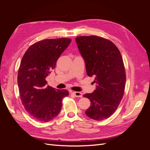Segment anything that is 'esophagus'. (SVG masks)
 Segmentation results:
<instances>
[{
    "instance_id": "34e87169",
    "label": "esophagus",
    "mask_w": 150,
    "mask_h": 150,
    "mask_svg": "<svg viewBox=\"0 0 150 150\" xmlns=\"http://www.w3.org/2000/svg\"><path fill=\"white\" fill-rule=\"evenodd\" d=\"M71 93L73 94L75 97H79V98H82L83 97V94L81 93V92L73 91V92H72Z\"/></svg>"
}]
</instances>
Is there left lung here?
I'll list each match as a JSON object with an SVG mask.
<instances>
[{"label":"left lung","instance_id":"1","mask_svg":"<svg viewBox=\"0 0 150 150\" xmlns=\"http://www.w3.org/2000/svg\"><path fill=\"white\" fill-rule=\"evenodd\" d=\"M88 76H94L96 88L83 95L91 106L85 111L90 118L101 121L111 116L123 96L126 72L119 49L110 40L96 35L76 38Z\"/></svg>","mask_w":150,"mask_h":150}]
</instances>
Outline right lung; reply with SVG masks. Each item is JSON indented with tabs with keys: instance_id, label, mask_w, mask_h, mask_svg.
<instances>
[{
	"instance_id": "add662e5",
	"label": "right lung",
	"mask_w": 150,
	"mask_h": 150,
	"mask_svg": "<svg viewBox=\"0 0 150 150\" xmlns=\"http://www.w3.org/2000/svg\"><path fill=\"white\" fill-rule=\"evenodd\" d=\"M71 42L68 38L40 40L30 46L22 57L18 87L25 110L36 121L48 122L55 118L61 110L62 99L69 94L66 89L47 86L46 78Z\"/></svg>"
}]
</instances>
